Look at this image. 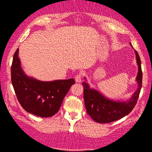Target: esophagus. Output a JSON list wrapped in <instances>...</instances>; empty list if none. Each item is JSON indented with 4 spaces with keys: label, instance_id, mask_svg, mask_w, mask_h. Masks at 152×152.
<instances>
[{
    "label": "esophagus",
    "instance_id": "obj_1",
    "mask_svg": "<svg viewBox=\"0 0 152 152\" xmlns=\"http://www.w3.org/2000/svg\"><path fill=\"white\" fill-rule=\"evenodd\" d=\"M75 80L76 82L80 83L82 82V74L81 73H79L78 74H77L75 77Z\"/></svg>",
    "mask_w": 152,
    "mask_h": 152
}]
</instances>
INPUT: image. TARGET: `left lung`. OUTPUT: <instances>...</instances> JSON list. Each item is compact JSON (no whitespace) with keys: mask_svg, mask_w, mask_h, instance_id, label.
Returning a JSON list of instances; mask_svg holds the SVG:
<instances>
[{"mask_svg":"<svg viewBox=\"0 0 152 152\" xmlns=\"http://www.w3.org/2000/svg\"><path fill=\"white\" fill-rule=\"evenodd\" d=\"M131 46L132 45L130 44ZM133 48V46H132ZM136 60L138 65V73L136 78L137 89L127 101H118L106 97L98 90L91 88L87 82L82 83L83 86V99L87 112L92 119L97 123L107 124L113 122L128 115L137 104L142 88V72L141 69L140 59L136 50Z\"/></svg>","mask_w":152,"mask_h":152,"instance_id":"left-lung-1","label":"left lung"}]
</instances>
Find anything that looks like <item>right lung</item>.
<instances>
[{
    "label": "right lung",
    "instance_id": "right-lung-1",
    "mask_svg": "<svg viewBox=\"0 0 152 152\" xmlns=\"http://www.w3.org/2000/svg\"><path fill=\"white\" fill-rule=\"evenodd\" d=\"M15 51L11 67V79L19 102L27 112L49 118L58 112L64 96L75 83L73 78L40 81L25 73Z\"/></svg>",
    "mask_w": 152,
    "mask_h": 152
}]
</instances>
